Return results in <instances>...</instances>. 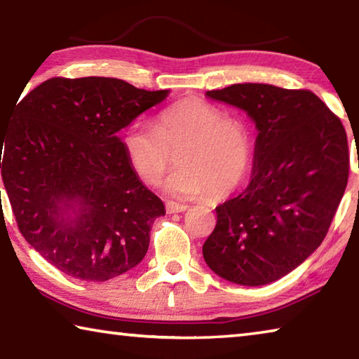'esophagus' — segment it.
I'll return each mask as SVG.
<instances>
[{
  "mask_svg": "<svg viewBox=\"0 0 359 359\" xmlns=\"http://www.w3.org/2000/svg\"><path fill=\"white\" fill-rule=\"evenodd\" d=\"M185 210H187V205H184V204H177V203H172V201L166 203L168 214H179V212H185Z\"/></svg>",
  "mask_w": 359,
  "mask_h": 359,
  "instance_id": "1",
  "label": "esophagus"
}]
</instances>
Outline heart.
I'll list each match as a JSON object with an SVG mask.
<instances>
[{"label":"heart","instance_id":"b5f03b06","mask_svg":"<svg viewBox=\"0 0 359 359\" xmlns=\"http://www.w3.org/2000/svg\"><path fill=\"white\" fill-rule=\"evenodd\" d=\"M125 155L139 179L160 184L180 151V169L168 180V191L191 199L210 193L223 199L245 180L253 144L244 120L198 98L184 100L156 117L155 128L135 121L125 130Z\"/></svg>","mask_w":359,"mask_h":359}]
</instances>
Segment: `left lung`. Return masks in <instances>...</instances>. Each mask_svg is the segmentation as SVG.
Returning a JSON list of instances; mask_svg holds the SVG:
<instances>
[{
  "label": "left lung",
  "instance_id": "8db88e82",
  "mask_svg": "<svg viewBox=\"0 0 359 359\" xmlns=\"http://www.w3.org/2000/svg\"><path fill=\"white\" fill-rule=\"evenodd\" d=\"M205 95L245 111L258 136L252 182L215 209L204 259L229 282L271 283L327 234L348 180L347 133L311 90L234 83Z\"/></svg>",
  "mask_w": 359,
  "mask_h": 359
}]
</instances>
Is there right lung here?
Instances as JSON below:
<instances>
[{
  "instance_id": "1",
  "label": "right lung",
  "mask_w": 359,
  "mask_h": 359,
  "mask_svg": "<svg viewBox=\"0 0 359 359\" xmlns=\"http://www.w3.org/2000/svg\"><path fill=\"white\" fill-rule=\"evenodd\" d=\"M168 93L52 77L15 102L0 131L3 184L23 238L65 274L106 282L147 253L165 204L133 171L117 133Z\"/></svg>"
}]
</instances>
